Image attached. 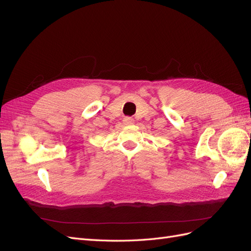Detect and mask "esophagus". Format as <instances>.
I'll return each instance as SVG.
<instances>
[{"mask_svg":"<svg viewBox=\"0 0 251 251\" xmlns=\"http://www.w3.org/2000/svg\"><path fill=\"white\" fill-rule=\"evenodd\" d=\"M134 119L132 118V117H125L124 118V124L126 125V126H132L133 124H134Z\"/></svg>","mask_w":251,"mask_h":251,"instance_id":"1","label":"esophagus"}]
</instances>
